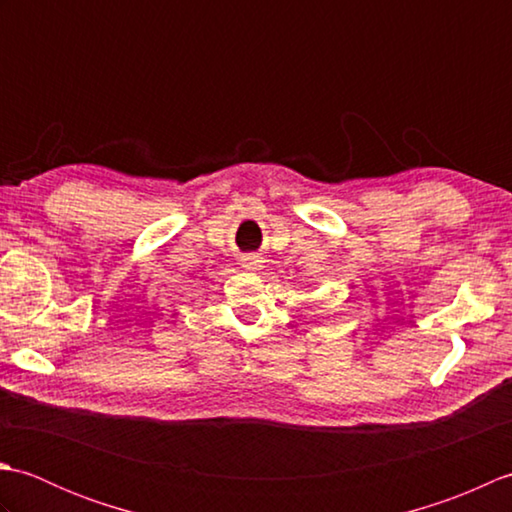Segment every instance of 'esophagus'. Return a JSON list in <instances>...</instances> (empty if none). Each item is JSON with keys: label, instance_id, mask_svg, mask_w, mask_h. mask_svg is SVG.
Here are the masks:
<instances>
[{"label": "esophagus", "instance_id": "esophagus-1", "mask_svg": "<svg viewBox=\"0 0 512 512\" xmlns=\"http://www.w3.org/2000/svg\"><path fill=\"white\" fill-rule=\"evenodd\" d=\"M239 262H242V268H246V270H255L259 266L257 255H244L242 259H239Z\"/></svg>", "mask_w": 512, "mask_h": 512}]
</instances>
